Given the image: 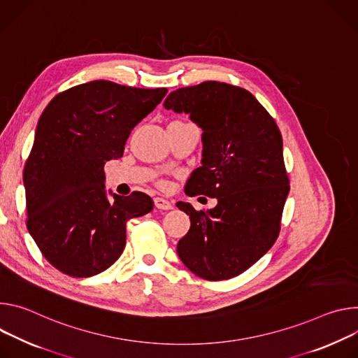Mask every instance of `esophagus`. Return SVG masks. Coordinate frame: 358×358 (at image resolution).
I'll list each match as a JSON object with an SVG mask.
<instances>
[{
  "label": "esophagus",
  "instance_id": "1",
  "mask_svg": "<svg viewBox=\"0 0 358 358\" xmlns=\"http://www.w3.org/2000/svg\"><path fill=\"white\" fill-rule=\"evenodd\" d=\"M155 206L157 209H162V210H169L172 209V202L168 199H164V197H155Z\"/></svg>",
  "mask_w": 358,
  "mask_h": 358
}]
</instances>
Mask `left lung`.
I'll use <instances>...</instances> for the list:
<instances>
[{
	"mask_svg": "<svg viewBox=\"0 0 358 358\" xmlns=\"http://www.w3.org/2000/svg\"><path fill=\"white\" fill-rule=\"evenodd\" d=\"M164 106L189 113L203 131L202 166L192 172L185 193L217 199L208 212L176 203L190 217L178 255L202 279H231L266 255L279 236L290 190L282 134L249 91L224 83L179 88Z\"/></svg>",
	"mask_w": 358,
	"mask_h": 358,
	"instance_id": "obj_1",
	"label": "left lung"
}]
</instances>
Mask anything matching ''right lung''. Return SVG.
Here are the masks:
<instances>
[{
    "label": "right lung",
    "mask_w": 358,
    "mask_h": 358,
    "mask_svg": "<svg viewBox=\"0 0 358 358\" xmlns=\"http://www.w3.org/2000/svg\"><path fill=\"white\" fill-rule=\"evenodd\" d=\"M166 92L101 79L58 94L44 109L24 168L27 227L59 271L106 270L125 249L127 222L153 209L142 192H109V202L103 166L122 157L131 131Z\"/></svg>",
    "instance_id": "1"
}]
</instances>
